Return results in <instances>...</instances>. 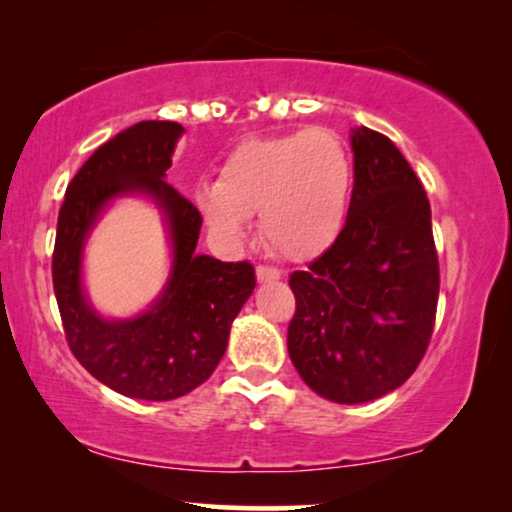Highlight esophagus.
<instances>
[{
    "label": "esophagus",
    "instance_id": "34e87169",
    "mask_svg": "<svg viewBox=\"0 0 512 512\" xmlns=\"http://www.w3.org/2000/svg\"><path fill=\"white\" fill-rule=\"evenodd\" d=\"M279 277H282V272H279L277 268H270V265H258V268H256V279L261 284L277 282Z\"/></svg>",
    "mask_w": 512,
    "mask_h": 512
}]
</instances>
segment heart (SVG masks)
<instances>
[{"instance_id":"obj_1","label":"heart","mask_w":512,"mask_h":512,"mask_svg":"<svg viewBox=\"0 0 512 512\" xmlns=\"http://www.w3.org/2000/svg\"><path fill=\"white\" fill-rule=\"evenodd\" d=\"M354 163L331 128L249 137L228 153L214 186L198 191L209 228L237 240L258 214L268 247L289 261L324 254L347 223Z\"/></svg>"}]
</instances>
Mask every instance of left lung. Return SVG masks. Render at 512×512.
Masks as SVG:
<instances>
[{"mask_svg":"<svg viewBox=\"0 0 512 512\" xmlns=\"http://www.w3.org/2000/svg\"><path fill=\"white\" fill-rule=\"evenodd\" d=\"M354 188L331 249L289 286L296 314L289 356L310 389L335 403H366L408 380L429 347L438 307L431 205L389 137L352 135Z\"/></svg>","mask_w":512,"mask_h":512,"instance_id":"1","label":"left lung"}]
</instances>
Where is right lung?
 Instances as JSON below:
<instances>
[{"instance_id": "add662e5", "label": "right lung", "mask_w": 512, "mask_h": 512, "mask_svg": "<svg viewBox=\"0 0 512 512\" xmlns=\"http://www.w3.org/2000/svg\"><path fill=\"white\" fill-rule=\"evenodd\" d=\"M181 132L174 121H142L102 144L69 181L55 233L53 289L69 349L109 389L142 401H172L214 373L230 324L256 286L249 261L223 263L195 251L202 216L165 181ZM125 192L151 194L164 209L173 272L149 313L107 322L80 289V254L101 209Z\"/></svg>"}]
</instances>
